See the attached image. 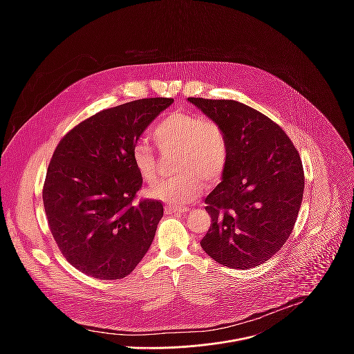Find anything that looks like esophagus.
Listing matches in <instances>:
<instances>
[{
  "label": "esophagus",
  "mask_w": 354,
  "mask_h": 354,
  "mask_svg": "<svg viewBox=\"0 0 354 354\" xmlns=\"http://www.w3.org/2000/svg\"><path fill=\"white\" fill-rule=\"evenodd\" d=\"M187 212H189L187 207H176V206H167L165 207L167 214H175V213L182 214V213H187Z\"/></svg>",
  "instance_id": "obj_1"
}]
</instances>
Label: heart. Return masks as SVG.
<instances>
[{
	"instance_id": "b5f03b06",
	"label": "heart",
	"mask_w": 354,
	"mask_h": 354,
	"mask_svg": "<svg viewBox=\"0 0 354 354\" xmlns=\"http://www.w3.org/2000/svg\"><path fill=\"white\" fill-rule=\"evenodd\" d=\"M153 137L162 153L176 151L174 169L178 174L151 189L153 198L171 206H185L197 200L206 182L214 183L223 176L230 147L217 123L192 112H172L156 124ZM131 161L145 182H156L157 157L145 141L133 145Z\"/></svg>"
}]
</instances>
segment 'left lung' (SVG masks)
Wrapping results in <instances>:
<instances>
[{"instance_id": "obj_1", "label": "left lung", "mask_w": 354, "mask_h": 354, "mask_svg": "<svg viewBox=\"0 0 354 354\" xmlns=\"http://www.w3.org/2000/svg\"><path fill=\"white\" fill-rule=\"evenodd\" d=\"M187 100L221 126L230 147L221 182L205 200L212 225L200 245L227 268H257L294 228L304 194L298 151L281 127L236 100Z\"/></svg>"}]
</instances>
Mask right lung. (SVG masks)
I'll use <instances>...</instances> for the list:
<instances>
[{
    "instance_id": "right-lung-1",
    "label": "right lung",
    "mask_w": 354,
    "mask_h": 354,
    "mask_svg": "<svg viewBox=\"0 0 354 354\" xmlns=\"http://www.w3.org/2000/svg\"><path fill=\"white\" fill-rule=\"evenodd\" d=\"M172 102L147 97L105 109L56 147L43 205L63 257L80 272L100 280L123 279L149 249L164 207L158 200L134 201L142 178L131 148Z\"/></svg>"
}]
</instances>
